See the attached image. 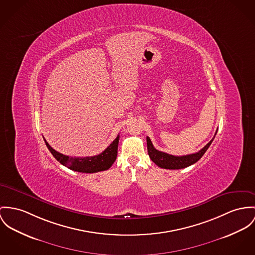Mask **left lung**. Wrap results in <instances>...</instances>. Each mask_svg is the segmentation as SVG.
I'll list each match as a JSON object with an SVG mask.
<instances>
[{"instance_id":"left-lung-1","label":"left lung","mask_w":255,"mask_h":255,"mask_svg":"<svg viewBox=\"0 0 255 255\" xmlns=\"http://www.w3.org/2000/svg\"><path fill=\"white\" fill-rule=\"evenodd\" d=\"M216 133H217V131L215 134V137H216ZM215 137H213L212 140H210L201 150H199L196 153L182 155V156H175V155H171V154L157 150L156 148H154L150 138L146 137L147 152H148V155L150 157V159L160 168L169 169V170L183 169V168L189 167L190 165H193L199 159L202 158V156L205 154V152L207 151V149L210 147Z\"/></svg>"}]
</instances>
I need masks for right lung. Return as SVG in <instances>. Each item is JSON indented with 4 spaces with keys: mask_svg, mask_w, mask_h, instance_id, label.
Returning a JSON list of instances; mask_svg holds the SVG:
<instances>
[{
    "mask_svg": "<svg viewBox=\"0 0 255 255\" xmlns=\"http://www.w3.org/2000/svg\"><path fill=\"white\" fill-rule=\"evenodd\" d=\"M44 141L51 154L62 165L76 172L92 174L101 171H106L110 169L115 163L118 156L119 135L102 153L95 156L72 157L64 155L53 149L45 139Z\"/></svg>",
    "mask_w": 255,
    "mask_h": 255,
    "instance_id": "add662e5",
    "label": "right lung"
}]
</instances>
